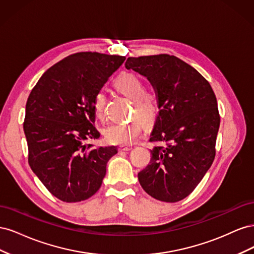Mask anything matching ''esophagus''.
<instances>
[{"mask_svg": "<svg viewBox=\"0 0 254 254\" xmlns=\"http://www.w3.org/2000/svg\"><path fill=\"white\" fill-rule=\"evenodd\" d=\"M130 149H131V147H130V146H120V147H119L120 151H128Z\"/></svg>", "mask_w": 254, "mask_h": 254, "instance_id": "esophagus-1", "label": "esophagus"}]
</instances>
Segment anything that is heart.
Segmentation results:
<instances>
[{"instance_id":"obj_1","label":"heart","mask_w":254,"mask_h":254,"mask_svg":"<svg viewBox=\"0 0 254 254\" xmlns=\"http://www.w3.org/2000/svg\"><path fill=\"white\" fill-rule=\"evenodd\" d=\"M114 87L122 94L133 99V114L140 117L146 122L155 119L158 108L157 103L150 94L146 93L144 81L139 76L123 72L114 79ZM106 96L102 91L96 92L93 98V112L95 118L99 121L105 119ZM143 129V124L140 120H133L127 124H112L104 129L106 141L113 145H128L132 144L140 136Z\"/></svg>"}]
</instances>
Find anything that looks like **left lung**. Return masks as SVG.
Here are the masks:
<instances>
[{
	"instance_id": "1",
	"label": "left lung",
	"mask_w": 254,
	"mask_h": 254,
	"mask_svg": "<svg viewBox=\"0 0 254 254\" xmlns=\"http://www.w3.org/2000/svg\"><path fill=\"white\" fill-rule=\"evenodd\" d=\"M127 70L147 77L156 91L159 113L150 142L149 164L137 174L143 190L157 200L188 197L211 167L220 124L216 96L203 76L176 56L129 57Z\"/></svg>"
}]
</instances>
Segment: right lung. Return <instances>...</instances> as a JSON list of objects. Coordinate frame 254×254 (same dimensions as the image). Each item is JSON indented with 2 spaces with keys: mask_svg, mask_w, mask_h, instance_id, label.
Here are the masks:
<instances>
[{
  "mask_svg": "<svg viewBox=\"0 0 254 254\" xmlns=\"http://www.w3.org/2000/svg\"><path fill=\"white\" fill-rule=\"evenodd\" d=\"M126 59L81 52L51 66L30 92L23 129L28 164L50 193L64 202L93 196L102 186L115 146L84 144L98 139L93 98Z\"/></svg>",
  "mask_w": 254,
  "mask_h": 254,
  "instance_id": "add662e5",
  "label": "right lung"
}]
</instances>
